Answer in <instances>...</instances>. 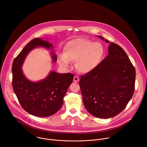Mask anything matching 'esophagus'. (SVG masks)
<instances>
[{
    "instance_id": "esophagus-1",
    "label": "esophagus",
    "mask_w": 147,
    "mask_h": 147,
    "mask_svg": "<svg viewBox=\"0 0 147 147\" xmlns=\"http://www.w3.org/2000/svg\"><path fill=\"white\" fill-rule=\"evenodd\" d=\"M74 82H78L79 81V80H80V79H79V77H78V76H74Z\"/></svg>"
}]
</instances>
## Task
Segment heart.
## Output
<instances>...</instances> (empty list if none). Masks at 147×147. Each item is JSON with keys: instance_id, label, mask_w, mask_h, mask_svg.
Returning <instances> with one entry per match:
<instances>
[{"instance_id": "b5f03b06", "label": "heart", "mask_w": 147, "mask_h": 147, "mask_svg": "<svg viewBox=\"0 0 147 147\" xmlns=\"http://www.w3.org/2000/svg\"><path fill=\"white\" fill-rule=\"evenodd\" d=\"M105 54L103 47L99 42L77 38L69 41L63 48V55L58 57L59 63L68 67L70 61L76 62L77 69L82 73H89L100 64Z\"/></svg>"}]
</instances>
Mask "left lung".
Instances as JSON below:
<instances>
[{
  "mask_svg": "<svg viewBox=\"0 0 147 147\" xmlns=\"http://www.w3.org/2000/svg\"><path fill=\"white\" fill-rule=\"evenodd\" d=\"M96 36L109 44L108 55L94 70L81 76L79 85L87 111L96 117L108 119L123 111L131 99L136 71L120 46Z\"/></svg>",
  "mask_w": 147,
  "mask_h": 147,
  "instance_id": "left-lung-1",
  "label": "left lung"
}]
</instances>
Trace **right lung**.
<instances>
[{
    "label": "right lung",
    "instance_id": "add662e5",
    "mask_svg": "<svg viewBox=\"0 0 147 147\" xmlns=\"http://www.w3.org/2000/svg\"><path fill=\"white\" fill-rule=\"evenodd\" d=\"M37 48L50 50L52 61H57L52 44L47 39L36 38L32 39L13 61L12 85L20 105L26 112L38 117H47L56 113L62 107L63 98L73 82L74 75L52 70L42 80L38 81L28 80L23 73L22 66L28 53Z\"/></svg>",
    "mask_w": 147,
    "mask_h": 147
}]
</instances>
